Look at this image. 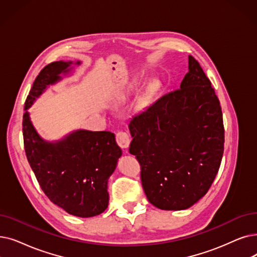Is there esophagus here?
<instances>
[{"label":"esophagus","instance_id":"esophagus-1","mask_svg":"<svg viewBox=\"0 0 257 257\" xmlns=\"http://www.w3.org/2000/svg\"><path fill=\"white\" fill-rule=\"evenodd\" d=\"M116 143L118 146L122 149H126L129 147L130 145V138L127 132L119 131L116 133Z\"/></svg>","mask_w":257,"mask_h":257}]
</instances>
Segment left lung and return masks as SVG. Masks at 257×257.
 I'll use <instances>...</instances> for the list:
<instances>
[{
	"mask_svg": "<svg viewBox=\"0 0 257 257\" xmlns=\"http://www.w3.org/2000/svg\"><path fill=\"white\" fill-rule=\"evenodd\" d=\"M177 90L133 116L129 152L141 165L149 202L162 210H185L210 189L224 153L219 101L199 63L189 55Z\"/></svg>",
	"mask_w": 257,
	"mask_h": 257,
	"instance_id": "left-lung-1",
	"label": "left lung"
}]
</instances>
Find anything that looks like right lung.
<instances>
[{
  "label": "right lung",
  "mask_w": 257,
  "mask_h": 257,
  "mask_svg": "<svg viewBox=\"0 0 257 257\" xmlns=\"http://www.w3.org/2000/svg\"><path fill=\"white\" fill-rule=\"evenodd\" d=\"M71 64L50 63L35 80L25 102L24 147L31 169L51 202L69 214L92 217L108 207V178L121 155L114 133L76 130L60 141L46 142L38 135L27 111L47 86L62 80L61 73L71 70Z\"/></svg>",
  "instance_id": "right-lung-1"
}]
</instances>
